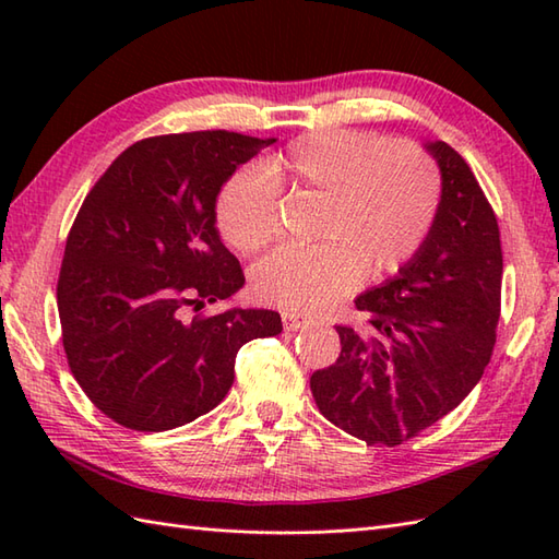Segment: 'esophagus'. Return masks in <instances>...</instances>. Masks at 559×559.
Returning <instances> with one entry per match:
<instances>
[{
	"label": "esophagus",
	"instance_id": "obj_1",
	"mask_svg": "<svg viewBox=\"0 0 559 559\" xmlns=\"http://www.w3.org/2000/svg\"><path fill=\"white\" fill-rule=\"evenodd\" d=\"M312 319L310 317H302V314H295V312H283V329L286 331H300L305 326H310Z\"/></svg>",
	"mask_w": 559,
	"mask_h": 559
}]
</instances>
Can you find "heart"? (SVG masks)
Returning <instances> with one entry per match:
<instances>
[{"mask_svg":"<svg viewBox=\"0 0 559 559\" xmlns=\"http://www.w3.org/2000/svg\"><path fill=\"white\" fill-rule=\"evenodd\" d=\"M278 182L322 199L312 228L319 242L283 247L252 271L259 300L295 312H314L360 276L374 281L406 264L430 235L442 201V177L425 151L322 129L223 185L216 223L237 252L254 254L276 237Z\"/></svg>","mask_w":559,"mask_h":559,"instance_id":"1","label":"heart"}]
</instances>
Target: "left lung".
Segmentation results:
<instances>
[{
    "label": "left lung",
    "instance_id": "left-lung-1",
    "mask_svg": "<svg viewBox=\"0 0 559 559\" xmlns=\"http://www.w3.org/2000/svg\"><path fill=\"white\" fill-rule=\"evenodd\" d=\"M430 235L394 278L355 298L360 326H336L341 355L310 379L319 413L367 444L396 447L471 394L495 348L502 247L468 163L444 141Z\"/></svg>",
    "mask_w": 559,
    "mask_h": 559
}]
</instances>
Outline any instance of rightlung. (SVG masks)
Segmentation results:
<instances>
[{"label":"right lung","instance_id":"obj_1","mask_svg":"<svg viewBox=\"0 0 559 559\" xmlns=\"http://www.w3.org/2000/svg\"><path fill=\"white\" fill-rule=\"evenodd\" d=\"M273 141L225 129L151 136L83 199L57 281L62 343L79 386L129 430H173L213 411L233 386L237 350L283 331L271 310L185 314L245 286L221 242L216 199Z\"/></svg>","mask_w":559,"mask_h":559}]
</instances>
